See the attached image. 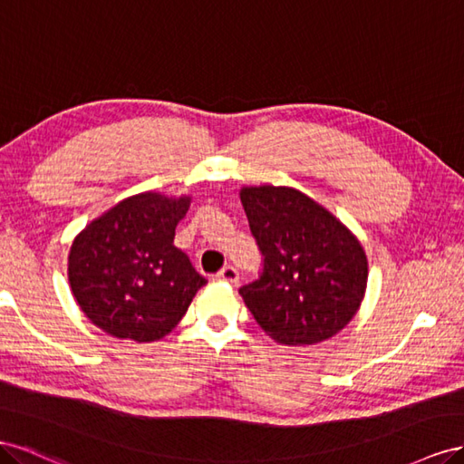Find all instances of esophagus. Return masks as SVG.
Returning a JSON list of instances; mask_svg holds the SVG:
<instances>
[{
  "label": "esophagus",
  "instance_id": "esophagus-1",
  "mask_svg": "<svg viewBox=\"0 0 464 464\" xmlns=\"http://www.w3.org/2000/svg\"><path fill=\"white\" fill-rule=\"evenodd\" d=\"M218 280L221 282H229V284H237V280H239V272H237V268L233 266H223L218 274H216Z\"/></svg>",
  "mask_w": 464,
  "mask_h": 464
}]
</instances>
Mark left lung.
<instances>
[{
    "label": "left lung",
    "mask_w": 464,
    "mask_h": 464,
    "mask_svg": "<svg viewBox=\"0 0 464 464\" xmlns=\"http://www.w3.org/2000/svg\"><path fill=\"white\" fill-rule=\"evenodd\" d=\"M241 202L262 255L258 277L239 289L256 324L285 346L334 336L363 299L367 258L360 241L294 188H243Z\"/></svg>",
    "instance_id": "left-lung-1"
}]
</instances>
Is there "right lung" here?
<instances>
[{
  "instance_id": "right-lung-1",
  "label": "right lung",
  "mask_w": 464,
  "mask_h": 464,
  "mask_svg": "<svg viewBox=\"0 0 464 464\" xmlns=\"http://www.w3.org/2000/svg\"><path fill=\"white\" fill-rule=\"evenodd\" d=\"M188 198L145 192L116 204L77 235L70 285L87 319L116 338L153 342L187 313L206 284L175 246Z\"/></svg>"
}]
</instances>
